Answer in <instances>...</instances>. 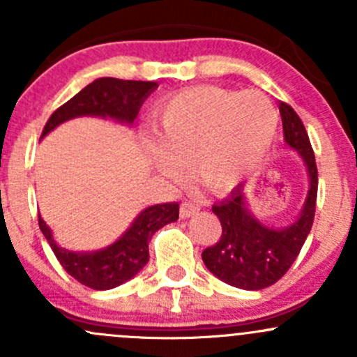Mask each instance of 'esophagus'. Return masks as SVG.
I'll return each instance as SVG.
<instances>
[{
  "mask_svg": "<svg viewBox=\"0 0 357 357\" xmlns=\"http://www.w3.org/2000/svg\"><path fill=\"white\" fill-rule=\"evenodd\" d=\"M200 211V204H197V202H192V200H185L181 204V207H179V214H181L183 219L190 218L192 214H195V212Z\"/></svg>",
  "mask_w": 357,
  "mask_h": 357,
  "instance_id": "obj_1",
  "label": "esophagus"
}]
</instances>
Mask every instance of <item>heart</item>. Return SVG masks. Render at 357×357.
Returning <instances> with one entry per match:
<instances>
[{
  "label": "heart",
  "instance_id": "1",
  "mask_svg": "<svg viewBox=\"0 0 357 357\" xmlns=\"http://www.w3.org/2000/svg\"><path fill=\"white\" fill-rule=\"evenodd\" d=\"M276 129L278 112L264 93L199 86L155 115L152 153L165 174L176 176L178 164L192 162L202 185L225 190L268 155Z\"/></svg>",
  "mask_w": 357,
  "mask_h": 357
}]
</instances>
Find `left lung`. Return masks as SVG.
Instances as JSON below:
<instances>
[{
  "mask_svg": "<svg viewBox=\"0 0 357 357\" xmlns=\"http://www.w3.org/2000/svg\"><path fill=\"white\" fill-rule=\"evenodd\" d=\"M285 142L304 158L311 179L302 214L285 229L262 226L247 211L242 185L229 197L212 205L221 221V238L202 252L204 264L228 285L243 290H262L275 285L290 269L312 228L318 197V167L307 131L289 103H280Z\"/></svg>",
  "mask_w": 357,
  "mask_h": 357,
  "instance_id": "left-lung-1",
  "label": "left lung"
}]
</instances>
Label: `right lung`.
<instances>
[{"instance_id":"1","label":"right lung","mask_w":357,"mask_h":357,"mask_svg":"<svg viewBox=\"0 0 357 357\" xmlns=\"http://www.w3.org/2000/svg\"><path fill=\"white\" fill-rule=\"evenodd\" d=\"M155 88L157 82L150 81H124L115 77L96 79L53 112L45 124L41 138L59 124L79 115H102L132 122L142 103ZM178 218V202L152 205L135 219L131 228L114 245L89 254H75L59 247L39 214L38 222L59 262L72 278L93 290H109L131 280L149 262V242L153 233L162 226L174 222Z\"/></svg>"}]
</instances>
